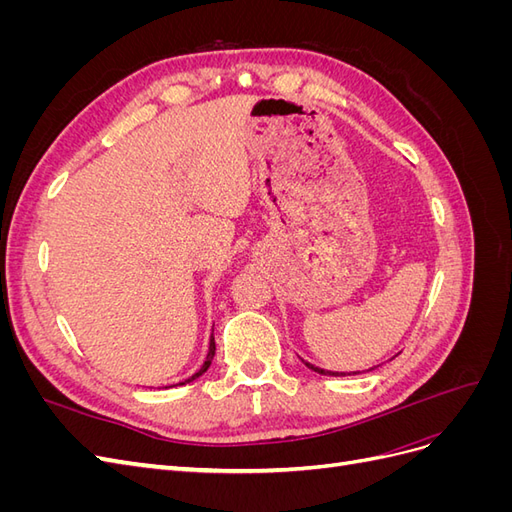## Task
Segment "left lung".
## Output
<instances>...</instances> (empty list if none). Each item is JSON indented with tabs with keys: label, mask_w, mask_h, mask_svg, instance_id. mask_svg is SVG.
Segmentation results:
<instances>
[{
	"label": "left lung",
	"mask_w": 512,
	"mask_h": 512,
	"mask_svg": "<svg viewBox=\"0 0 512 512\" xmlns=\"http://www.w3.org/2000/svg\"><path fill=\"white\" fill-rule=\"evenodd\" d=\"M301 363L307 367V369H312V371H316V374H320V376H333V378H344V376H356V374H361V371H329V369H322V367H316V365H312V363H307L305 359H301ZM378 367V365H376ZM376 367H369L367 371H371V369H376Z\"/></svg>",
	"instance_id": "8db88e82"
}]
</instances>
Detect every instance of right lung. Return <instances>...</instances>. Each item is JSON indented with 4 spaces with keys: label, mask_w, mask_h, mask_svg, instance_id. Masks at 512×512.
I'll return each mask as SVG.
<instances>
[{
    "label": "right lung",
    "mask_w": 512,
    "mask_h": 512,
    "mask_svg": "<svg viewBox=\"0 0 512 512\" xmlns=\"http://www.w3.org/2000/svg\"><path fill=\"white\" fill-rule=\"evenodd\" d=\"M213 356H215V339H213V335L209 337V350H207V359H205V363L203 365H200V369L196 371V374L194 376H190L188 380H185V382H179V384H188V382H192V380H196V378H200V376H203L205 374V371L211 367V361H213Z\"/></svg>",
    "instance_id": "add662e5"
}]
</instances>
